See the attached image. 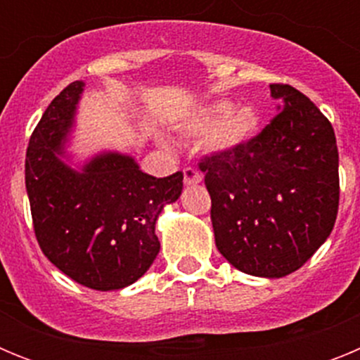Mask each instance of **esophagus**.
<instances>
[{
  "label": "esophagus",
  "instance_id": "obj_1",
  "mask_svg": "<svg viewBox=\"0 0 360 360\" xmlns=\"http://www.w3.org/2000/svg\"><path fill=\"white\" fill-rule=\"evenodd\" d=\"M184 182L186 186H196L202 182V173L196 171L195 167H184Z\"/></svg>",
  "mask_w": 360,
  "mask_h": 360
}]
</instances>
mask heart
Segmentation results:
<instances>
[{
    "label": "heart",
    "instance_id": "b5f03b06",
    "mask_svg": "<svg viewBox=\"0 0 360 360\" xmlns=\"http://www.w3.org/2000/svg\"><path fill=\"white\" fill-rule=\"evenodd\" d=\"M259 117L252 106L234 108L229 101H218L184 124L187 133H207V146L214 151L241 148L257 131Z\"/></svg>",
    "mask_w": 360,
    "mask_h": 360
}]
</instances>
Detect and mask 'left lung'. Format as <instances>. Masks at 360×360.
<instances>
[{"instance_id": "1", "label": "left lung", "mask_w": 360, "mask_h": 360, "mask_svg": "<svg viewBox=\"0 0 360 360\" xmlns=\"http://www.w3.org/2000/svg\"><path fill=\"white\" fill-rule=\"evenodd\" d=\"M279 113L247 144L200 158L221 256L245 274L283 278L332 232L339 153L332 124L307 95L274 82Z\"/></svg>"}]
</instances>
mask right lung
I'll list each match as a JSON object with an SVG mask.
<instances>
[{"instance_id":"1","label":"right lung","mask_w":360,"mask_h":360,"mask_svg":"<svg viewBox=\"0 0 360 360\" xmlns=\"http://www.w3.org/2000/svg\"><path fill=\"white\" fill-rule=\"evenodd\" d=\"M84 82L53 98L30 136L25 184L37 243L50 262L82 287L119 290L146 274L160 241L155 224L176 202L182 171L155 178L128 155L104 153L73 171L59 158Z\"/></svg>"}]
</instances>
